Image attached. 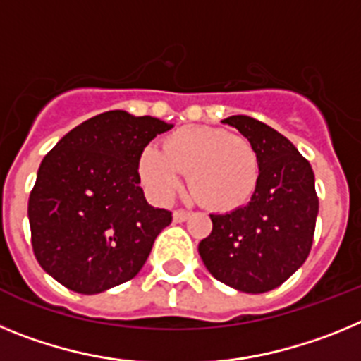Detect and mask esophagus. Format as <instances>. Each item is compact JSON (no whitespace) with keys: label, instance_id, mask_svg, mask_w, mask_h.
Returning <instances> with one entry per match:
<instances>
[{"label":"esophagus","instance_id":"esophagus-1","mask_svg":"<svg viewBox=\"0 0 361 361\" xmlns=\"http://www.w3.org/2000/svg\"><path fill=\"white\" fill-rule=\"evenodd\" d=\"M188 219H190V212H186V209H177V212H173V222H177V224H180V222H184Z\"/></svg>","mask_w":361,"mask_h":361}]
</instances>
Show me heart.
Returning <instances> with one entry per match:
<instances>
[{
  "label": "heart",
  "mask_w": 361,
  "mask_h": 361,
  "mask_svg": "<svg viewBox=\"0 0 361 361\" xmlns=\"http://www.w3.org/2000/svg\"><path fill=\"white\" fill-rule=\"evenodd\" d=\"M188 173L191 195L216 212H229L251 199L260 164L245 137L208 126H184L162 142V152L146 148L139 159V175L157 200H168Z\"/></svg>",
  "instance_id": "1"
}]
</instances>
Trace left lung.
<instances>
[{"label":"left lung","mask_w":361,"mask_h":361,"mask_svg":"<svg viewBox=\"0 0 361 361\" xmlns=\"http://www.w3.org/2000/svg\"><path fill=\"white\" fill-rule=\"evenodd\" d=\"M253 145L260 175L251 200L209 215L213 229L199 255L219 282L260 295L282 286L305 262L317 226L314 173L289 139L247 116L222 121Z\"/></svg>","instance_id":"8db88e82"}]
</instances>
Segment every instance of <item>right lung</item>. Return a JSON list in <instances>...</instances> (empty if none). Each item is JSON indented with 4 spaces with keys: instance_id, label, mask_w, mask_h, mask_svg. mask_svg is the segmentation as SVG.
Instances as JSON below:
<instances>
[{
    "instance_id": "right-lung-1",
    "label": "right lung",
    "mask_w": 361,
    "mask_h": 361,
    "mask_svg": "<svg viewBox=\"0 0 361 361\" xmlns=\"http://www.w3.org/2000/svg\"><path fill=\"white\" fill-rule=\"evenodd\" d=\"M173 128L124 110L70 130L37 170L28 199L37 262L70 291L97 295L128 282L148 260L171 212L153 208L139 186V159Z\"/></svg>"
}]
</instances>
